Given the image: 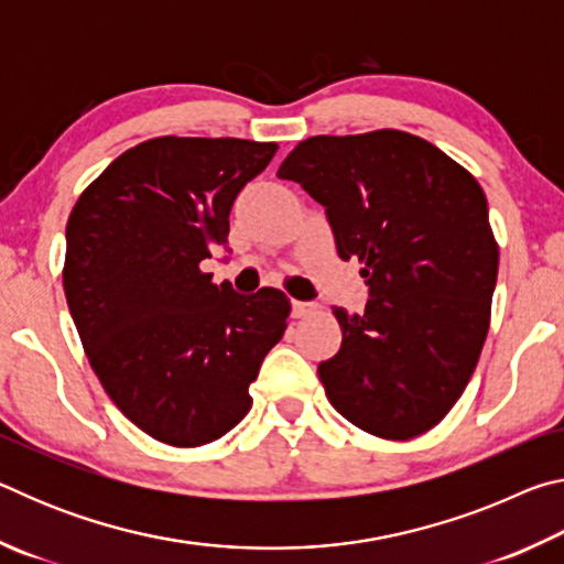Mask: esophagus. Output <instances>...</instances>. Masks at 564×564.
<instances>
[{
    "label": "esophagus",
    "instance_id": "1",
    "mask_svg": "<svg viewBox=\"0 0 564 564\" xmlns=\"http://www.w3.org/2000/svg\"><path fill=\"white\" fill-rule=\"evenodd\" d=\"M291 313H293V318H305V316H311V313H316V303L291 301Z\"/></svg>",
    "mask_w": 564,
    "mask_h": 564
}]
</instances>
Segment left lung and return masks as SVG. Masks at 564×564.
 Here are the masks:
<instances>
[{
  "instance_id": "1",
  "label": "left lung",
  "mask_w": 564,
  "mask_h": 564,
  "mask_svg": "<svg viewBox=\"0 0 564 564\" xmlns=\"http://www.w3.org/2000/svg\"><path fill=\"white\" fill-rule=\"evenodd\" d=\"M279 176L326 208L340 259L366 263V311L333 308L343 343L318 366L330 405L388 441L431 431L463 395L490 326L500 256L480 184L393 129L305 139Z\"/></svg>"
}]
</instances>
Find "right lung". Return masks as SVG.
<instances>
[{"label":"right lung","mask_w":564,"mask_h":564,"mask_svg":"<svg viewBox=\"0 0 564 564\" xmlns=\"http://www.w3.org/2000/svg\"><path fill=\"white\" fill-rule=\"evenodd\" d=\"M279 147L161 137L129 149L66 224L64 293L94 373L133 425L206 445L251 410L248 386L281 340L279 289L241 295L202 261L228 248V214Z\"/></svg>","instance_id":"1"}]
</instances>
